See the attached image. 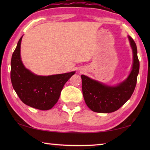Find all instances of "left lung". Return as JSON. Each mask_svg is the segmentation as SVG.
<instances>
[{
  "label": "left lung",
  "mask_w": 150,
  "mask_h": 150,
  "mask_svg": "<svg viewBox=\"0 0 150 150\" xmlns=\"http://www.w3.org/2000/svg\"><path fill=\"white\" fill-rule=\"evenodd\" d=\"M128 38L133 52V65L132 69L125 81L111 87L84 75H81L83 97L91 110L101 113L112 112L124 105L134 93L139 73V62L136 43L130 36Z\"/></svg>",
  "instance_id": "obj_1"
}]
</instances>
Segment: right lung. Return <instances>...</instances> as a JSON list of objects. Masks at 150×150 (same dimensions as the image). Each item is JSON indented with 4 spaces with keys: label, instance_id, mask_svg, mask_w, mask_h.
<instances>
[{
    "label": "right lung",
    "instance_id": "obj_1",
    "mask_svg": "<svg viewBox=\"0 0 150 150\" xmlns=\"http://www.w3.org/2000/svg\"><path fill=\"white\" fill-rule=\"evenodd\" d=\"M20 38L12 55L11 79L14 91L25 105L42 110L57 103L65 83L75 71L49 76L35 75L24 67L20 57Z\"/></svg>",
    "mask_w": 150,
    "mask_h": 150
}]
</instances>
